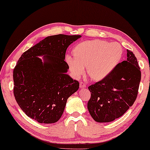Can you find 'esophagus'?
<instances>
[{
  "label": "esophagus",
  "instance_id": "obj_1",
  "mask_svg": "<svg viewBox=\"0 0 150 150\" xmlns=\"http://www.w3.org/2000/svg\"><path fill=\"white\" fill-rule=\"evenodd\" d=\"M86 83L83 82H81L80 83V88H86Z\"/></svg>",
  "mask_w": 150,
  "mask_h": 150
}]
</instances>
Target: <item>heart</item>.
<instances>
[{
  "instance_id": "obj_1",
  "label": "heart",
  "mask_w": 150,
  "mask_h": 150,
  "mask_svg": "<svg viewBox=\"0 0 150 150\" xmlns=\"http://www.w3.org/2000/svg\"><path fill=\"white\" fill-rule=\"evenodd\" d=\"M123 48L118 42L96 39L82 42L74 49V55H67L66 61L76 78L85 72L95 81L102 80L111 74L121 61Z\"/></svg>"
}]
</instances>
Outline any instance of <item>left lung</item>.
<instances>
[{"label":"left lung","mask_w":150,"mask_h":150,"mask_svg":"<svg viewBox=\"0 0 150 150\" xmlns=\"http://www.w3.org/2000/svg\"><path fill=\"white\" fill-rule=\"evenodd\" d=\"M141 80L137 58L127 50V60L119 63L104 79L88 87L91 97L88 110L97 122L114 121L125 114L136 100Z\"/></svg>","instance_id":"obj_1"}]
</instances>
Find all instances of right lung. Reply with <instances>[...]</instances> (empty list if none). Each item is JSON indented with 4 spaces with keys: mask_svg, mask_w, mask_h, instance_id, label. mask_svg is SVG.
Returning a JSON list of instances; mask_svg holds the SVG:
<instances>
[{
    "mask_svg": "<svg viewBox=\"0 0 150 150\" xmlns=\"http://www.w3.org/2000/svg\"><path fill=\"white\" fill-rule=\"evenodd\" d=\"M80 35L50 36L24 52L13 70L14 95L28 117L41 124L58 122L79 82L67 74L66 49ZM44 55L43 62L38 56Z\"/></svg>",
    "mask_w": 150,
    "mask_h": 150,
    "instance_id": "right-lung-1",
    "label": "right lung"
}]
</instances>
